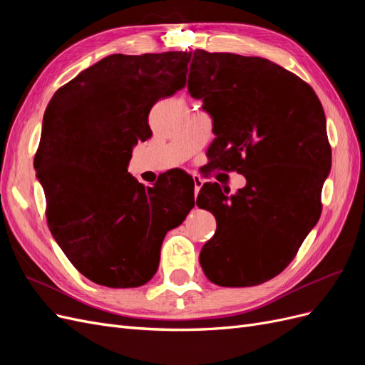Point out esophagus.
<instances>
[{"label":"esophagus","instance_id":"34e87169","mask_svg":"<svg viewBox=\"0 0 365 365\" xmlns=\"http://www.w3.org/2000/svg\"><path fill=\"white\" fill-rule=\"evenodd\" d=\"M193 182H195V196H196L197 193H200L204 181L200 178V176H193Z\"/></svg>","mask_w":365,"mask_h":365}]
</instances>
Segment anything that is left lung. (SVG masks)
I'll list each match as a JSON object with an SVG mask.
<instances>
[{
    "mask_svg": "<svg viewBox=\"0 0 365 365\" xmlns=\"http://www.w3.org/2000/svg\"><path fill=\"white\" fill-rule=\"evenodd\" d=\"M189 93L213 117L215 168L237 172L236 193L205 182L197 207L216 217L202 247L207 279L245 288L279 275L322 215L332 164L326 115L312 86L263 58L196 50Z\"/></svg>",
    "mask_w": 365,
    "mask_h": 365,
    "instance_id": "left-lung-1",
    "label": "left lung"
}]
</instances>
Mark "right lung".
I'll return each mask as SVG.
<instances>
[{
    "instance_id": "add662e5",
    "label": "right lung",
    "mask_w": 365,
    "mask_h": 365,
    "mask_svg": "<svg viewBox=\"0 0 365 365\" xmlns=\"http://www.w3.org/2000/svg\"><path fill=\"white\" fill-rule=\"evenodd\" d=\"M190 56L111 54L61 86L43 114L35 170L47 224L73 267L97 284L148 283L165 233L195 205L184 172L145 187L126 169L132 148L152 135V106L185 86Z\"/></svg>"
}]
</instances>
